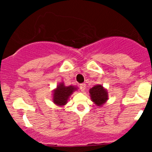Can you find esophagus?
Masks as SVG:
<instances>
[{
    "mask_svg": "<svg viewBox=\"0 0 152 152\" xmlns=\"http://www.w3.org/2000/svg\"><path fill=\"white\" fill-rule=\"evenodd\" d=\"M80 88L82 91H84L85 88H86V85H85V83H82V84L80 85Z\"/></svg>",
    "mask_w": 152,
    "mask_h": 152,
    "instance_id": "1",
    "label": "esophagus"
}]
</instances>
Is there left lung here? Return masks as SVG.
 Instances as JSON below:
<instances>
[{
    "instance_id": "8db88e82",
    "label": "left lung",
    "mask_w": 152,
    "mask_h": 152,
    "mask_svg": "<svg viewBox=\"0 0 152 152\" xmlns=\"http://www.w3.org/2000/svg\"><path fill=\"white\" fill-rule=\"evenodd\" d=\"M89 92L92 101L98 106H101L108 100V92L101 85H95Z\"/></svg>"
}]
</instances>
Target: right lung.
I'll list each match as a JSON object with an SVG mask.
<instances>
[{
	"mask_svg": "<svg viewBox=\"0 0 152 152\" xmlns=\"http://www.w3.org/2000/svg\"><path fill=\"white\" fill-rule=\"evenodd\" d=\"M77 90V88L69 85L65 86L63 83H60L57 86V88L53 91V102L58 106H62L67 103L69 96Z\"/></svg>",
	"mask_w": 152,
	"mask_h": 152,
	"instance_id": "obj_1",
	"label": "right lung"
}]
</instances>
